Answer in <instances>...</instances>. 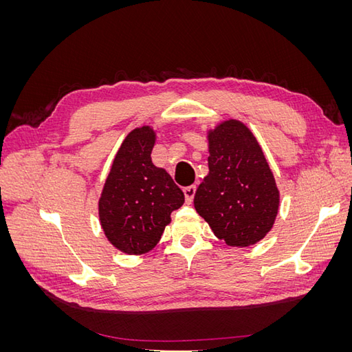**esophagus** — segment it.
<instances>
[{
	"label": "esophagus",
	"mask_w": 352,
	"mask_h": 352,
	"mask_svg": "<svg viewBox=\"0 0 352 352\" xmlns=\"http://www.w3.org/2000/svg\"><path fill=\"white\" fill-rule=\"evenodd\" d=\"M195 192H197V186H195V185H190V186H186V188L184 189V194H185V199H186V204H190V202H192V201H194Z\"/></svg>",
	"instance_id": "esophagus-1"
}]
</instances>
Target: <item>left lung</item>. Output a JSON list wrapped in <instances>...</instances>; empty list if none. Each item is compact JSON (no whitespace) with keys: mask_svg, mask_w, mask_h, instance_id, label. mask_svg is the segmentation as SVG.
Wrapping results in <instances>:
<instances>
[{"mask_svg":"<svg viewBox=\"0 0 352 352\" xmlns=\"http://www.w3.org/2000/svg\"><path fill=\"white\" fill-rule=\"evenodd\" d=\"M208 175L194 206L212 233L230 247H250L272 230L279 189L260 144L239 120L208 131Z\"/></svg>","mask_w":352,"mask_h":352,"instance_id":"obj_1","label":"left lung"}]
</instances>
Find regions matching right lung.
<instances>
[{"label": "right lung", "mask_w": 352, "mask_h": 352, "mask_svg": "<svg viewBox=\"0 0 352 352\" xmlns=\"http://www.w3.org/2000/svg\"><path fill=\"white\" fill-rule=\"evenodd\" d=\"M154 144L150 126L136 127L124 138L98 201L104 235L129 255L151 251L172 221V211L185 202L172 176L153 164Z\"/></svg>", "instance_id": "right-lung-1"}]
</instances>
